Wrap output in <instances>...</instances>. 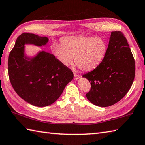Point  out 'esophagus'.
<instances>
[{
  "mask_svg": "<svg viewBox=\"0 0 145 145\" xmlns=\"http://www.w3.org/2000/svg\"><path fill=\"white\" fill-rule=\"evenodd\" d=\"M79 78H80V76L78 75H77L76 73H74V79L75 80H77Z\"/></svg>",
  "mask_w": 145,
  "mask_h": 145,
  "instance_id": "1",
  "label": "esophagus"
}]
</instances>
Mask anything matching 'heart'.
<instances>
[{
	"label": "heart",
	"mask_w": 145,
	"mask_h": 145,
	"mask_svg": "<svg viewBox=\"0 0 145 145\" xmlns=\"http://www.w3.org/2000/svg\"><path fill=\"white\" fill-rule=\"evenodd\" d=\"M61 44L51 47L54 56L65 66L70 65L74 58L82 71L96 68L104 59L107 45L101 38L91 36H69L61 39Z\"/></svg>",
	"instance_id": "obj_1"
}]
</instances>
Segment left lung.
Segmentation results:
<instances>
[{
    "mask_svg": "<svg viewBox=\"0 0 145 145\" xmlns=\"http://www.w3.org/2000/svg\"><path fill=\"white\" fill-rule=\"evenodd\" d=\"M135 76V61L127 39L121 31H112L104 59L82 75L91 85L87 98L100 107L112 106L127 93Z\"/></svg>",
    "mask_w": 145,
    "mask_h": 145,
    "instance_id": "left-lung-1",
    "label": "left lung"
}]
</instances>
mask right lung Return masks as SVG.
<instances>
[{"mask_svg":"<svg viewBox=\"0 0 145 145\" xmlns=\"http://www.w3.org/2000/svg\"><path fill=\"white\" fill-rule=\"evenodd\" d=\"M48 41L46 37L23 33L9 56V77L13 89L20 98L39 107L56 101L73 78L72 71L53 54L43 51L33 57L26 56L25 44L42 46Z\"/></svg>","mask_w":145,"mask_h":145,"instance_id":"1","label":"right lung"}]
</instances>
